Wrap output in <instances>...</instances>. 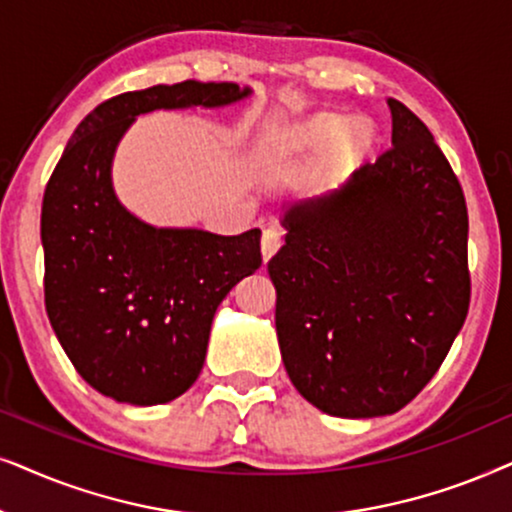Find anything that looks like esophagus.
Here are the masks:
<instances>
[{
    "label": "esophagus",
    "mask_w": 512,
    "mask_h": 512,
    "mask_svg": "<svg viewBox=\"0 0 512 512\" xmlns=\"http://www.w3.org/2000/svg\"><path fill=\"white\" fill-rule=\"evenodd\" d=\"M281 243H283L281 231L274 229V227L264 229V234H262V260L269 262L271 257H274L278 252V248H281Z\"/></svg>",
    "instance_id": "obj_1"
}]
</instances>
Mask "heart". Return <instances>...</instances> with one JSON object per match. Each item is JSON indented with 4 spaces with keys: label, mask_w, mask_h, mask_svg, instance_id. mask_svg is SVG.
<instances>
[{
    "label": "heart",
    "mask_w": 512,
    "mask_h": 512,
    "mask_svg": "<svg viewBox=\"0 0 512 512\" xmlns=\"http://www.w3.org/2000/svg\"><path fill=\"white\" fill-rule=\"evenodd\" d=\"M372 142V128L365 121L337 114H318L288 133V145L302 149L335 147L339 154H360Z\"/></svg>",
    "instance_id": "heart-1"
}]
</instances>
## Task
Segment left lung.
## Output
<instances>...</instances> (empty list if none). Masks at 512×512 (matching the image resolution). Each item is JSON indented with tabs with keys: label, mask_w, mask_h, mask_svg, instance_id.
Here are the masks:
<instances>
[{
	"label": "left lung",
	"mask_w": 512,
	"mask_h": 512,
	"mask_svg": "<svg viewBox=\"0 0 512 512\" xmlns=\"http://www.w3.org/2000/svg\"><path fill=\"white\" fill-rule=\"evenodd\" d=\"M391 147L292 203L271 257L283 365L320 412L393 414L417 398L468 313V210L431 131L388 98Z\"/></svg>",
	"instance_id": "8db88e82"
}]
</instances>
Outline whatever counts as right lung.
I'll list each match as a JSON object with an SVG mask.
<instances>
[{"label":"right lung","instance_id":"obj_1","mask_svg":"<svg viewBox=\"0 0 512 512\" xmlns=\"http://www.w3.org/2000/svg\"><path fill=\"white\" fill-rule=\"evenodd\" d=\"M250 93L189 79L109 98L77 126L46 185V313L86 384L117 403H170L199 379L217 306L262 267V231L142 222L114 194V152L140 114L227 107Z\"/></svg>","mask_w":512,"mask_h":512}]
</instances>
